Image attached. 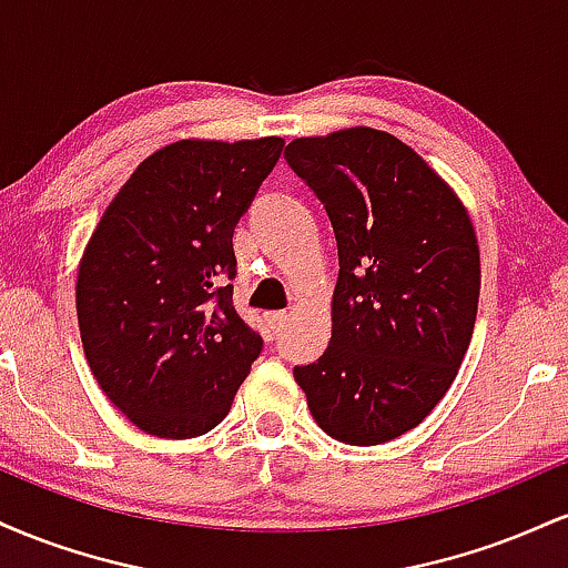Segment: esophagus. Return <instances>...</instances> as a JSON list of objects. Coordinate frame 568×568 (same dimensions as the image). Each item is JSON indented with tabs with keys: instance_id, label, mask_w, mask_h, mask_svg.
<instances>
[{
	"instance_id": "obj_1",
	"label": "esophagus",
	"mask_w": 568,
	"mask_h": 568,
	"mask_svg": "<svg viewBox=\"0 0 568 568\" xmlns=\"http://www.w3.org/2000/svg\"><path fill=\"white\" fill-rule=\"evenodd\" d=\"M288 317H291L288 312H283V310H280V312H266V328H270L272 334H277V331L283 328Z\"/></svg>"
}]
</instances>
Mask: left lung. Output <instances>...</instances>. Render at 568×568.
Segmentation results:
<instances>
[{"label":"left lung","mask_w":568,"mask_h":568,"mask_svg":"<svg viewBox=\"0 0 568 568\" xmlns=\"http://www.w3.org/2000/svg\"><path fill=\"white\" fill-rule=\"evenodd\" d=\"M285 162L323 202L338 247L328 349L293 376L331 438L387 443L438 406L470 347L475 230L440 175L382 130L296 139Z\"/></svg>","instance_id":"left-lung-1"}]
</instances>
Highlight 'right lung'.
<instances>
[{"label":"right lung","mask_w":568,"mask_h":568,"mask_svg":"<svg viewBox=\"0 0 568 568\" xmlns=\"http://www.w3.org/2000/svg\"><path fill=\"white\" fill-rule=\"evenodd\" d=\"M283 139L179 141L135 168L98 221L77 277L93 376L135 427L194 438L219 425L262 355L237 315L232 234Z\"/></svg>","instance_id":"obj_1"}]
</instances>
